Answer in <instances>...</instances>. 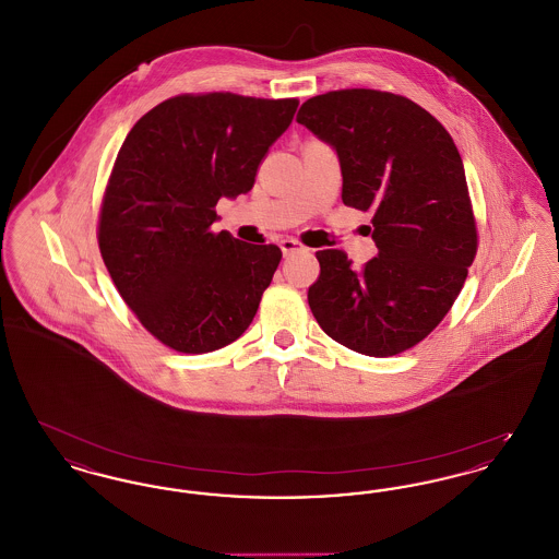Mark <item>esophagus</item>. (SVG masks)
Returning <instances> with one entry per match:
<instances>
[{"label": "esophagus", "instance_id": "obj_1", "mask_svg": "<svg viewBox=\"0 0 559 559\" xmlns=\"http://www.w3.org/2000/svg\"><path fill=\"white\" fill-rule=\"evenodd\" d=\"M281 251H283V255H292L295 251H304V245L299 240L283 239L281 240Z\"/></svg>", "mask_w": 559, "mask_h": 559}]
</instances>
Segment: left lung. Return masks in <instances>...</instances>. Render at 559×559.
<instances>
[{
    "instance_id": "left-lung-1",
    "label": "left lung",
    "mask_w": 559,
    "mask_h": 559,
    "mask_svg": "<svg viewBox=\"0 0 559 559\" xmlns=\"http://www.w3.org/2000/svg\"><path fill=\"white\" fill-rule=\"evenodd\" d=\"M297 123L335 148L342 199L372 210L379 249L362 270L340 249L317 253L314 319L337 344L374 358L417 346L449 314L478 251L451 133L404 96L358 87L306 100Z\"/></svg>"
}]
</instances>
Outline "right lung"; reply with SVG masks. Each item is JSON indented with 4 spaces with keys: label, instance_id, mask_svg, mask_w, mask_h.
<instances>
[{
    "label": "right lung",
    "instance_id": "obj_1",
    "mask_svg": "<svg viewBox=\"0 0 559 559\" xmlns=\"http://www.w3.org/2000/svg\"><path fill=\"white\" fill-rule=\"evenodd\" d=\"M297 98L182 94L128 133L108 178L98 245L135 319L160 344L205 354L233 344L283 258L276 245L212 233L215 205L253 188Z\"/></svg>",
    "mask_w": 559,
    "mask_h": 559
}]
</instances>
